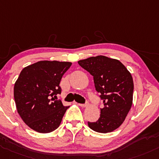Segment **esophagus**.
Instances as JSON below:
<instances>
[{"instance_id": "1", "label": "esophagus", "mask_w": 159, "mask_h": 159, "mask_svg": "<svg viewBox=\"0 0 159 159\" xmlns=\"http://www.w3.org/2000/svg\"><path fill=\"white\" fill-rule=\"evenodd\" d=\"M78 104L79 105V106L82 107H88V103H78Z\"/></svg>"}]
</instances>
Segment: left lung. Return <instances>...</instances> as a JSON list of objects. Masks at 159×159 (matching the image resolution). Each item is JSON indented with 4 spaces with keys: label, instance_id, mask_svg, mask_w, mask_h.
<instances>
[{
    "label": "left lung",
    "instance_id": "left-lung-1",
    "mask_svg": "<svg viewBox=\"0 0 159 159\" xmlns=\"http://www.w3.org/2000/svg\"><path fill=\"white\" fill-rule=\"evenodd\" d=\"M78 63L93 76L95 89L104 105L99 119L88 122V126L98 133L113 132L123 123L132 107L134 85L131 74L119 60L103 56Z\"/></svg>",
    "mask_w": 159,
    "mask_h": 159
}]
</instances>
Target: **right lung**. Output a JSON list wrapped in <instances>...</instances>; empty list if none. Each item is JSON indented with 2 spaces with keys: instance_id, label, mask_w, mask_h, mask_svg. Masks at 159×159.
<instances>
[{
  "instance_id": "add662e5",
  "label": "right lung",
  "mask_w": 159,
  "mask_h": 159,
  "mask_svg": "<svg viewBox=\"0 0 159 159\" xmlns=\"http://www.w3.org/2000/svg\"><path fill=\"white\" fill-rule=\"evenodd\" d=\"M71 66L68 61H40L21 71L13 95L18 113L32 129L48 133L59 126L69 107L54 98L61 93L60 81Z\"/></svg>"
}]
</instances>
